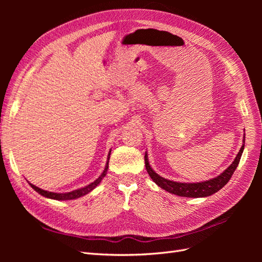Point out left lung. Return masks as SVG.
I'll return each mask as SVG.
<instances>
[{
    "label": "left lung",
    "instance_id": "1",
    "mask_svg": "<svg viewBox=\"0 0 262 262\" xmlns=\"http://www.w3.org/2000/svg\"><path fill=\"white\" fill-rule=\"evenodd\" d=\"M244 147H245V134L243 139V145L239 149L238 154L236 155L234 162L229 165L223 172L220 173L217 177L205 180V181L178 182V181H172L160 176L158 173H156L153 170L152 167H150V165L148 163L147 152H145V156H144L145 167L149 177L152 178V180L155 182V184L157 186H160L162 189L166 190V191H168L169 193L176 194L179 196H186V198H204L217 192L219 190L223 188L229 181V179H231V177L233 176L235 169L237 168V166L239 164L242 154L244 152Z\"/></svg>",
    "mask_w": 262,
    "mask_h": 262
}]
</instances>
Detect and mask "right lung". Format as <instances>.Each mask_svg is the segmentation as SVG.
I'll list each match as a JSON object with an SVG mask.
<instances>
[{"instance_id":"add662e5","label":"right lung","mask_w":262,"mask_h":262,"mask_svg":"<svg viewBox=\"0 0 262 262\" xmlns=\"http://www.w3.org/2000/svg\"><path fill=\"white\" fill-rule=\"evenodd\" d=\"M110 153H112V149L109 150V154L107 156V163H106V166H105V169L104 171L101 172V175L95 180L93 182H91L90 185H87L83 188H80L77 190H73V191H70V192H63V193H58V192H51V191H47V190H43V189H40L36 187L35 185L30 184V182H28V184L30 185V187L33 188L34 190H36V191L41 194L42 196H46V198H49V199H53V200H58V201H66V200H74V199H77V198H81L87 193H90L91 191H93V190L96 188L99 184L100 181L102 180V178H104L106 176L107 173V170H108V164H109V158H110Z\"/></svg>"}]
</instances>
